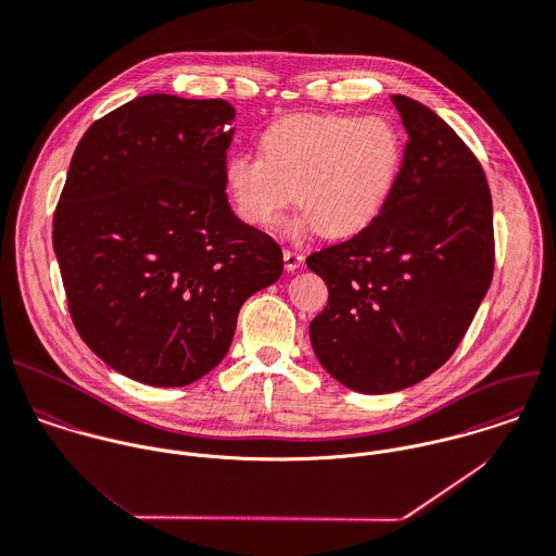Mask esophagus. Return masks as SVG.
Returning <instances> with one entry per match:
<instances>
[{
    "mask_svg": "<svg viewBox=\"0 0 556 556\" xmlns=\"http://www.w3.org/2000/svg\"><path fill=\"white\" fill-rule=\"evenodd\" d=\"M302 263H304V254L302 252L291 250V248L285 250V267H287V271H295Z\"/></svg>",
    "mask_w": 556,
    "mask_h": 556,
    "instance_id": "obj_1",
    "label": "esophagus"
}]
</instances>
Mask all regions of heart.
<instances>
[{
	"instance_id": "1",
	"label": "heart",
	"mask_w": 556,
	"mask_h": 556,
	"mask_svg": "<svg viewBox=\"0 0 556 556\" xmlns=\"http://www.w3.org/2000/svg\"><path fill=\"white\" fill-rule=\"evenodd\" d=\"M403 144L381 116L300 114L274 123L261 136V157L235 155L224 166V187L237 215L274 226L298 200L291 235L321 230L332 239L363 232L396 184Z\"/></svg>"
}]
</instances>
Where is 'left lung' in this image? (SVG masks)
<instances>
[{
  "label": "left lung",
  "instance_id": "left-lung-1",
  "mask_svg": "<svg viewBox=\"0 0 556 556\" xmlns=\"http://www.w3.org/2000/svg\"><path fill=\"white\" fill-rule=\"evenodd\" d=\"M407 131L390 198L369 226L313 252L328 285L313 350L343 386L381 394L440 369L494 276L492 193L481 162L429 108L394 94Z\"/></svg>",
  "mask_w": 556,
  "mask_h": 556
}]
</instances>
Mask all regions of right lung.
<instances>
[{"mask_svg": "<svg viewBox=\"0 0 556 556\" xmlns=\"http://www.w3.org/2000/svg\"><path fill=\"white\" fill-rule=\"evenodd\" d=\"M222 99L138 97L79 140L53 250L81 341L149 386H187L226 356L241 304L282 274V250L241 222L224 166Z\"/></svg>", "mask_w": 556, "mask_h": 556, "instance_id": "add662e5", "label": "right lung"}]
</instances>
